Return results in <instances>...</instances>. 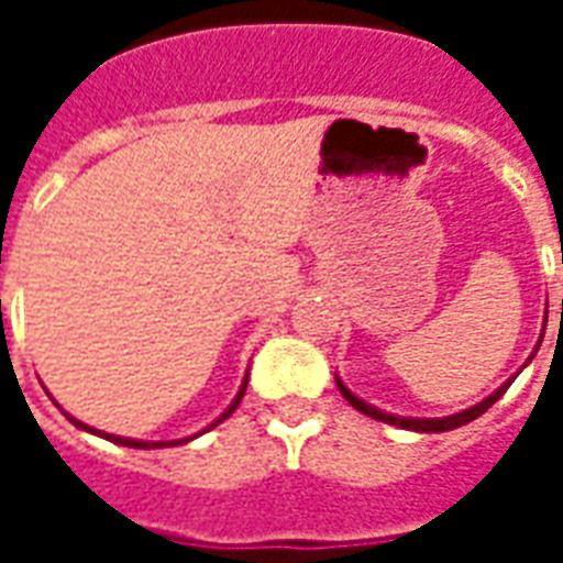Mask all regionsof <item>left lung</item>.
<instances>
[{"instance_id": "8db88e82", "label": "left lung", "mask_w": 563, "mask_h": 563, "mask_svg": "<svg viewBox=\"0 0 563 563\" xmlns=\"http://www.w3.org/2000/svg\"><path fill=\"white\" fill-rule=\"evenodd\" d=\"M509 383H512V379H507V383H504L500 389L492 391V395H488L485 401L473 404V407H467V410H461V413H455V416H443V419H407V416L383 413V410H377V407H371V404H365V401H362V398H355L353 391L346 389L341 379H338V389H341L343 398L353 404L358 413L371 416V419H379V422H386V424H398V428H407V431H422V434H437V431H452V428H461V424L473 422L476 416H483L485 410H488V407H492V404H495L497 398H500V395H504V391L509 389Z\"/></svg>"}]
</instances>
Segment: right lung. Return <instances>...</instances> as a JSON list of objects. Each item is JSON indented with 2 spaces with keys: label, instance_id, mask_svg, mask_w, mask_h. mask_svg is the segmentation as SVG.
Instances as JSON below:
<instances>
[{
  "label": "right lung",
  "instance_id": "add662e5",
  "mask_svg": "<svg viewBox=\"0 0 563 563\" xmlns=\"http://www.w3.org/2000/svg\"><path fill=\"white\" fill-rule=\"evenodd\" d=\"M244 391H246V379H244V386H241V391H238V398H234V401H232V407H229V410H225V413H222L220 419H217V422H213V424H220L222 419H229V416L234 413V407H238V404H241V398H244ZM66 416H68V413H66ZM68 419H71V422L78 424V428H84V431H92V434L104 437V440H111V443H120V446H132V449H159V446H177V443H186V440H189V437H186V440H168V443H147V440H129V437L102 434V431H96V428H90V424L78 422V419H75V416H68ZM213 424H210V428H213Z\"/></svg>",
  "mask_w": 563,
  "mask_h": 563
}]
</instances>
